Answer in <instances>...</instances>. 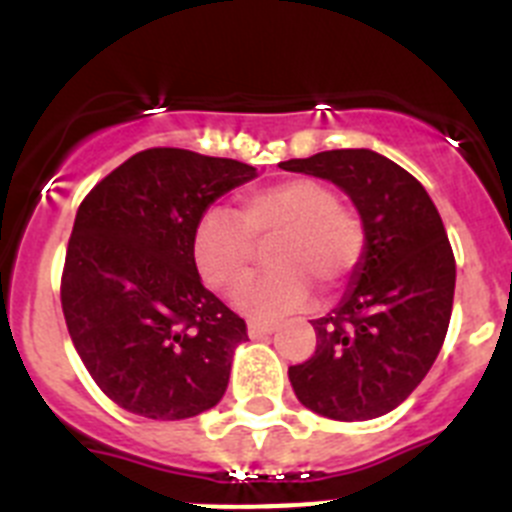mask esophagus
Here are the masks:
<instances>
[{
  "instance_id": "obj_1",
  "label": "esophagus",
  "mask_w": 512,
  "mask_h": 512,
  "mask_svg": "<svg viewBox=\"0 0 512 512\" xmlns=\"http://www.w3.org/2000/svg\"><path fill=\"white\" fill-rule=\"evenodd\" d=\"M273 331L275 324H262V321H250V324H247V334H250L252 339H260V336L273 334Z\"/></svg>"
}]
</instances>
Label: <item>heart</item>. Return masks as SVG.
<instances>
[{
  "instance_id": "heart-1",
  "label": "heart",
  "mask_w": 512,
  "mask_h": 512,
  "mask_svg": "<svg viewBox=\"0 0 512 512\" xmlns=\"http://www.w3.org/2000/svg\"><path fill=\"white\" fill-rule=\"evenodd\" d=\"M273 273L234 290V306L278 319L311 301L313 285L336 290L362 260L365 234L326 183L293 178L247 193L237 216L209 209L193 229V262L206 285L229 290L250 273L255 245H267Z\"/></svg>"
}]
</instances>
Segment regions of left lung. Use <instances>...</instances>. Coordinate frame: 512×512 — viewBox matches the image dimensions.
<instances>
[{"mask_svg":"<svg viewBox=\"0 0 512 512\" xmlns=\"http://www.w3.org/2000/svg\"><path fill=\"white\" fill-rule=\"evenodd\" d=\"M280 168L342 188L365 232L342 301L311 321L316 352L288 367L290 385L308 411L334 421L385 416L421 385L449 329L457 265L444 222L408 170L367 147Z\"/></svg>","mask_w":512,"mask_h":512,"instance_id":"8db88e82","label":"left lung"}]
</instances>
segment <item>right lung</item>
I'll use <instances>...</instances> for the list:
<instances>
[{
    "label": "right lung",
    "mask_w": 512,
    "mask_h": 512,
    "mask_svg": "<svg viewBox=\"0 0 512 512\" xmlns=\"http://www.w3.org/2000/svg\"><path fill=\"white\" fill-rule=\"evenodd\" d=\"M257 168L181 147L124 160L81 201L61 303L78 357L124 411L181 421L224 398L245 321L204 288L193 229Z\"/></svg>",
    "instance_id": "add662e5"
}]
</instances>
